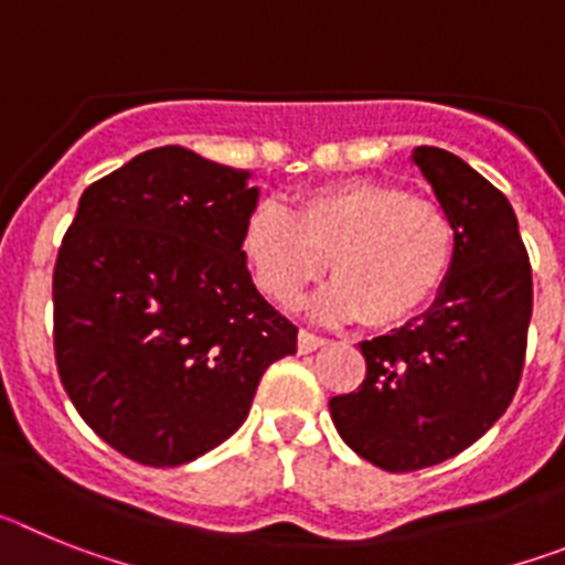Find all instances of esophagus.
Masks as SVG:
<instances>
[{"instance_id": "34e87169", "label": "esophagus", "mask_w": 565, "mask_h": 565, "mask_svg": "<svg viewBox=\"0 0 565 565\" xmlns=\"http://www.w3.org/2000/svg\"><path fill=\"white\" fill-rule=\"evenodd\" d=\"M326 342H328L326 337H319V333H311L302 328V331H299L297 348H299V353H311V351H317V348H322Z\"/></svg>"}]
</instances>
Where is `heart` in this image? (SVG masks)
<instances>
[{"instance_id": "b5f03b06", "label": "heart", "mask_w": 565, "mask_h": 565, "mask_svg": "<svg viewBox=\"0 0 565 565\" xmlns=\"http://www.w3.org/2000/svg\"><path fill=\"white\" fill-rule=\"evenodd\" d=\"M239 248L277 306H294L331 266L337 279L317 297V311L384 328L436 297L456 257V226L430 198L382 181H342L302 194L291 214L257 203Z\"/></svg>"}]
</instances>
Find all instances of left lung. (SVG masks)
Here are the masks:
<instances>
[{
    "label": "left lung",
    "instance_id": "obj_1",
    "mask_svg": "<svg viewBox=\"0 0 565 565\" xmlns=\"http://www.w3.org/2000/svg\"><path fill=\"white\" fill-rule=\"evenodd\" d=\"M413 161L456 226L450 274L430 311L359 344L364 382L328 402L344 444L387 472L436 467L507 413L532 319V266L503 192L447 149L418 147Z\"/></svg>",
    "mask_w": 565,
    "mask_h": 565
}]
</instances>
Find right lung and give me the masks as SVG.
<instances>
[{"mask_svg":"<svg viewBox=\"0 0 565 565\" xmlns=\"http://www.w3.org/2000/svg\"><path fill=\"white\" fill-rule=\"evenodd\" d=\"M248 172L158 147L84 189L53 268L58 379L98 438L178 467L246 422L297 326L254 288L239 248Z\"/></svg>","mask_w":565,"mask_h":565,"instance_id":"1","label":"right lung"}]
</instances>
